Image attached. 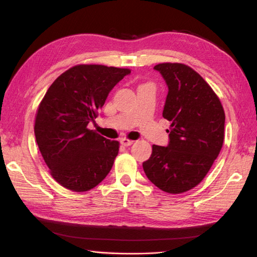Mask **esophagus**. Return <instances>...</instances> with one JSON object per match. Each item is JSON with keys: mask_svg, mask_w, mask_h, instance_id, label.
Returning <instances> with one entry per match:
<instances>
[{"mask_svg": "<svg viewBox=\"0 0 257 257\" xmlns=\"http://www.w3.org/2000/svg\"><path fill=\"white\" fill-rule=\"evenodd\" d=\"M120 144H121L124 147H128V146H132L134 144V141L133 140H129V139H125V138H122V139H120Z\"/></svg>", "mask_w": 257, "mask_h": 257, "instance_id": "34e87169", "label": "esophagus"}]
</instances>
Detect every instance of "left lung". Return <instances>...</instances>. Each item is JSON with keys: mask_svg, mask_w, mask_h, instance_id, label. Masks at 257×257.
Here are the masks:
<instances>
[{"mask_svg": "<svg viewBox=\"0 0 257 257\" xmlns=\"http://www.w3.org/2000/svg\"><path fill=\"white\" fill-rule=\"evenodd\" d=\"M154 68L168 86L162 116L171 124L167 129L169 144L152 146L143 167L156 187L178 194L198 185L219 156L225 113L215 92L191 67L163 63Z\"/></svg>", "mask_w": 257, "mask_h": 257, "instance_id": "left-lung-1", "label": "left lung"}]
</instances>
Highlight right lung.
I'll return each instance as SVG.
<instances>
[{"mask_svg": "<svg viewBox=\"0 0 257 257\" xmlns=\"http://www.w3.org/2000/svg\"><path fill=\"white\" fill-rule=\"evenodd\" d=\"M130 69L77 65L51 85L37 109L35 138L52 177L76 192L99 184L111 170L119 143L87 128L109 92Z\"/></svg>", "mask_w": 257, "mask_h": 257, "instance_id": "right-lung-1", "label": "right lung"}]
</instances>
